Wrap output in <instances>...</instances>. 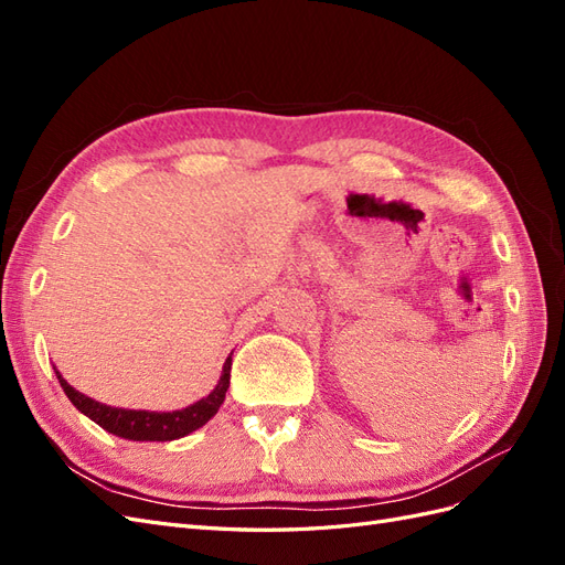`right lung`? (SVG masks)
Listing matches in <instances>:
<instances>
[{"label": "right lung", "mask_w": 565, "mask_h": 565, "mask_svg": "<svg viewBox=\"0 0 565 565\" xmlns=\"http://www.w3.org/2000/svg\"><path fill=\"white\" fill-rule=\"evenodd\" d=\"M233 355V353H231ZM231 355L226 358L224 370H221L218 384L200 398L198 403L172 409V413H156V409H127V407H110L106 403H98L89 396H84L77 388H73L63 380V374L56 370V377L65 391V396L79 409L96 422L100 429H106L113 436L127 438V440H177L188 434L198 431L200 426L207 424L216 413L221 403L226 398V391L231 384Z\"/></svg>", "instance_id": "add662e5"}]
</instances>
